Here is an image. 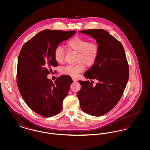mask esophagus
I'll return each mask as SVG.
<instances>
[{
	"mask_svg": "<svg viewBox=\"0 0 150 150\" xmlns=\"http://www.w3.org/2000/svg\"><path fill=\"white\" fill-rule=\"evenodd\" d=\"M72 80H73V81H74V82H75V81H77V79L75 78H72Z\"/></svg>",
	"mask_w": 150,
	"mask_h": 150,
	"instance_id": "34e87169",
	"label": "esophagus"
}]
</instances>
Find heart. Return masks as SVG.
Returning a JSON list of instances; mask_svg holds the SVG:
<instances>
[{
	"label": "heart",
	"instance_id": "1",
	"mask_svg": "<svg viewBox=\"0 0 150 150\" xmlns=\"http://www.w3.org/2000/svg\"><path fill=\"white\" fill-rule=\"evenodd\" d=\"M69 50L78 53L76 62L78 64L68 65L61 70L62 74L72 77H77L83 71L86 66H92L99 55L100 48L95 42H89L85 39L74 38L70 40L66 45ZM54 58L58 64H62L64 61V51L61 46H58L54 51Z\"/></svg>",
	"mask_w": 150,
	"mask_h": 150
}]
</instances>
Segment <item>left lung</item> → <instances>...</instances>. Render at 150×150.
I'll list each match as a JSON object with an SVG mask.
<instances>
[{
  "mask_svg": "<svg viewBox=\"0 0 150 150\" xmlns=\"http://www.w3.org/2000/svg\"><path fill=\"white\" fill-rule=\"evenodd\" d=\"M79 33L91 36L100 48L96 62L84 75L91 82L79 81L81 89L77 93L80 106L87 114L100 116L116 105L129 79V66L121 43L107 31L89 29ZM98 83L93 86L92 79Z\"/></svg>",
  "mask_w": 150,
  "mask_h": 150,
  "instance_id": "left-lung-1",
  "label": "left lung"
}]
</instances>
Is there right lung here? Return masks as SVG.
<instances>
[{
    "instance_id": "add662e5",
    "label": "right lung",
    "mask_w": 150,
    "mask_h": 150,
    "mask_svg": "<svg viewBox=\"0 0 150 150\" xmlns=\"http://www.w3.org/2000/svg\"><path fill=\"white\" fill-rule=\"evenodd\" d=\"M75 33L44 30L22 48L17 64L18 88L25 103L38 114L50 117L62 110L63 100L69 93L72 79L63 75L53 83L47 75L51 67L58 66L54 58L56 48Z\"/></svg>"
}]
</instances>
